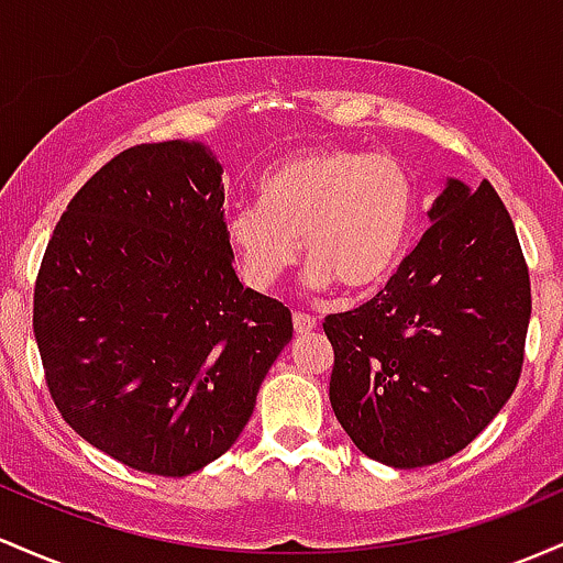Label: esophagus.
I'll list each match as a JSON object with an SVG mask.
<instances>
[{"mask_svg": "<svg viewBox=\"0 0 563 563\" xmlns=\"http://www.w3.org/2000/svg\"><path fill=\"white\" fill-rule=\"evenodd\" d=\"M292 324H295V332L298 334H308L316 330V319L311 313H302V311H295L292 313Z\"/></svg>", "mask_w": 563, "mask_h": 563, "instance_id": "1", "label": "esophagus"}]
</instances>
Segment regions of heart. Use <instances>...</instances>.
Returning a JSON list of instances; mask_svg holds the SVG:
<instances>
[{"mask_svg": "<svg viewBox=\"0 0 563 563\" xmlns=\"http://www.w3.org/2000/svg\"><path fill=\"white\" fill-rule=\"evenodd\" d=\"M415 220L412 178L401 162L353 145H316L261 178V205L225 218V242L244 282L271 284L298 261V236L313 265L308 279L369 292L399 265Z\"/></svg>", "mask_w": 563, "mask_h": 563, "instance_id": "1", "label": "heart"}]
</instances>
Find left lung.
Masks as SVG:
<instances>
[{"instance_id":"1","label":"left lung","mask_w":563,"mask_h":563,"mask_svg":"<svg viewBox=\"0 0 563 563\" xmlns=\"http://www.w3.org/2000/svg\"><path fill=\"white\" fill-rule=\"evenodd\" d=\"M433 225L364 306L330 313L334 418L366 457L441 463L471 444L521 377L532 287L489 183L450 180Z\"/></svg>"}]
</instances>
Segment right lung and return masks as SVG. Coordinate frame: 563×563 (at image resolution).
<instances>
[{
	"label": "right lung",
	"mask_w": 563,
	"mask_h": 563,
	"mask_svg": "<svg viewBox=\"0 0 563 563\" xmlns=\"http://www.w3.org/2000/svg\"><path fill=\"white\" fill-rule=\"evenodd\" d=\"M205 145H132L55 225L34 284V338L63 420L154 476L229 452L292 340L284 302L244 287Z\"/></svg>",
	"instance_id": "1"
}]
</instances>
